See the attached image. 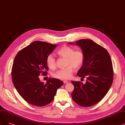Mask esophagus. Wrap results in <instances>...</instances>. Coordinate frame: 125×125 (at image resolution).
Masks as SVG:
<instances>
[{"label": "esophagus", "mask_w": 125, "mask_h": 125, "mask_svg": "<svg viewBox=\"0 0 125 125\" xmlns=\"http://www.w3.org/2000/svg\"><path fill=\"white\" fill-rule=\"evenodd\" d=\"M63 83H68V82L66 80H64V81H63Z\"/></svg>", "instance_id": "esophagus-1"}]
</instances>
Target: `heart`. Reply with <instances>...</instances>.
I'll return each instance as SVG.
<instances>
[{
  "label": "heart",
  "instance_id": "heart-1",
  "mask_svg": "<svg viewBox=\"0 0 125 125\" xmlns=\"http://www.w3.org/2000/svg\"><path fill=\"white\" fill-rule=\"evenodd\" d=\"M57 55L60 57L66 59V65L67 67L63 69L57 71L54 76L61 80H68L71 77L74 71V67L76 69L80 68L84 61V55L81 50H75L68 45H64L57 52ZM48 67L54 69L56 66V60L52 55H49L46 60Z\"/></svg>",
  "mask_w": 125,
  "mask_h": 125
}]
</instances>
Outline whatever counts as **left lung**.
Returning <instances> with one entry per match:
<instances>
[{"instance_id": "8db88e82", "label": "left lung", "mask_w": 125, "mask_h": 125, "mask_svg": "<svg viewBox=\"0 0 125 125\" xmlns=\"http://www.w3.org/2000/svg\"><path fill=\"white\" fill-rule=\"evenodd\" d=\"M75 44L81 47L84 55L83 64L77 75L83 78L87 76V80L84 84L71 81L74 87L72 98L81 106H92L103 99L113 83L112 61L107 50L91 39H80Z\"/></svg>"}]
</instances>
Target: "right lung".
<instances>
[{
  "label": "right lung",
  "mask_w": 125,
  "mask_h": 125,
  "mask_svg": "<svg viewBox=\"0 0 125 125\" xmlns=\"http://www.w3.org/2000/svg\"><path fill=\"white\" fill-rule=\"evenodd\" d=\"M44 42L35 41L20 51L11 69L13 84L18 93L28 103L36 106H43L54 99L57 90L63 82L49 78L46 83L41 82L39 75H47L49 68L47 57L57 47Z\"/></svg>",
  "instance_id": "obj_1"
}]
</instances>
